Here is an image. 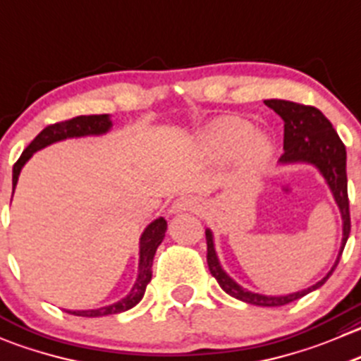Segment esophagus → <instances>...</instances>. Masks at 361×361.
Listing matches in <instances>:
<instances>
[{
	"instance_id": "esophagus-1",
	"label": "esophagus",
	"mask_w": 361,
	"mask_h": 361,
	"mask_svg": "<svg viewBox=\"0 0 361 361\" xmlns=\"http://www.w3.org/2000/svg\"><path fill=\"white\" fill-rule=\"evenodd\" d=\"M199 202L197 199L194 197H188V195H181V197H178L176 201L171 204V213H181V212H192V209H197L199 208Z\"/></svg>"
}]
</instances>
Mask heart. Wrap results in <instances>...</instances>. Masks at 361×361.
<instances>
[{"label":"heart","mask_w":361,"mask_h":361,"mask_svg":"<svg viewBox=\"0 0 361 361\" xmlns=\"http://www.w3.org/2000/svg\"><path fill=\"white\" fill-rule=\"evenodd\" d=\"M199 145L213 159H238L248 167H261L271 159L275 145L264 132H254L250 121L236 116L213 120L199 134Z\"/></svg>","instance_id":"b5f03b06"}]
</instances>
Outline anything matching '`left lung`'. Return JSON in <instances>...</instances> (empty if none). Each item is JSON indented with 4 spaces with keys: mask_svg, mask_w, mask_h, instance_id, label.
Returning <instances> with one entry per match:
<instances>
[{
    "mask_svg": "<svg viewBox=\"0 0 361 361\" xmlns=\"http://www.w3.org/2000/svg\"><path fill=\"white\" fill-rule=\"evenodd\" d=\"M269 109H274L284 121V153L279 159V164L289 166V164H309L319 171L321 176L326 181L331 195L335 199V204L338 206V212L342 216V243L335 259L331 269L310 288L302 291L289 293L281 296H268L261 293H252L248 289L241 288L236 281L227 275L219 261V255L215 250V241L213 233L206 229V243H208V268L209 274L215 277L220 288L233 298L240 302L250 303L257 307H281L286 303H291L295 300L303 298L309 293L316 291L317 288L328 281L334 269L337 268L338 259L345 247V241L351 231V219H349V199H348V174H345V146L341 141L338 134L335 132L334 125L328 121V118L319 109L312 106H302V104L289 102V100H264Z\"/></svg>",
    "mask_w": 361,
    "mask_h": 361,
    "instance_id": "8db88e82",
    "label": "left lung"
}]
</instances>
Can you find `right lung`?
Segmentation results:
<instances>
[{"label": "right lung", "mask_w": 361, "mask_h": 361, "mask_svg": "<svg viewBox=\"0 0 361 361\" xmlns=\"http://www.w3.org/2000/svg\"><path fill=\"white\" fill-rule=\"evenodd\" d=\"M113 127V121H111L109 114H92V116H77L72 120L61 121V123H54L45 127L33 141L30 142L26 149L23 152L20 159L13 164L12 171V187L16 190L17 180H19V174L23 171L24 164L33 157V153H37L38 149L45 148L49 145H54V142L65 141V139H75V137H87V135H104L111 130ZM167 231V222L166 219L159 216V219L153 220L152 224L146 226V229L142 231L141 240H139V271L137 279H135V284L132 286L130 293H128L125 298H121L120 302L111 303V305L100 307V309H90V310H66L68 314L80 317H102V316H111V314H120L125 310L132 309V307L137 305L142 300L146 291V286L152 281V266H153V257H155V252L159 248V245L162 243L164 236H166Z\"/></svg>", "instance_id": "add662e5"}]
</instances>
